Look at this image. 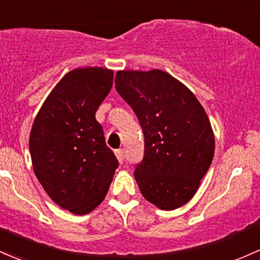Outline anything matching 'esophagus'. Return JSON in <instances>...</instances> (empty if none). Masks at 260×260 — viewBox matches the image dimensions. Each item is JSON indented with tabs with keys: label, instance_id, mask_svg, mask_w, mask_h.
I'll return each mask as SVG.
<instances>
[{
	"label": "esophagus",
	"instance_id": "obj_1",
	"mask_svg": "<svg viewBox=\"0 0 260 260\" xmlns=\"http://www.w3.org/2000/svg\"><path fill=\"white\" fill-rule=\"evenodd\" d=\"M115 155H116L117 160H119V162H120V164H121V162L124 161V151H122L121 149L115 150Z\"/></svg>",
	"mask_w": 260,
	"mask_h": 260
}]
</instances>
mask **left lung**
<instances>
[{"label":"left lung","instance_id":"1","mask_svg":"<svg viewBox=\"0 0 260 260\" xmlns=\"http://www.w3.org/2000/svg\"><path fill=\"white\" fill-rule=\"evenodd\" d=\"M115 87L138 116L145 152L134 176L141 194L161 210L189 202L209 169L215 138L197 96L168 72L120 70Z\"/></svg>","mask_w":260,"mask_h":260}]
</instances>
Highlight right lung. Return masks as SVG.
<instances>
[{
    "instance_id": "right-lung-1",
    "label": "right lung",
    "mask_w": 260,
    "mask_h": 260,
    "mask_svg": "<svg viewBox=\"0 0 260 260\" xmlns=\"http://www.w3.org/2000/svg\"><path fill=\"white\" fill-rule=\"evenodd\" d=\"M114 71L79 68L56 84L30 134L35 175L63 209L84 215L105 199L117 159L95 114L112 87Z\"/></svg>"
}]
</instances>
